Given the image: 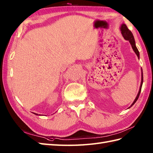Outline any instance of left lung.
Masks as SVG:
<instances>
[{"mask_svg": "<svg viewBox=\"0 0 153 153\" xmlns=\"http://www.w3.org/2000/svg\"><path fill=\"white\" fill-rule=\"evenodd\" d=\"M120 30H121V33L122 35H123L124 39L126 40H128L129 42H130V45L132 47V49L134 51V52L136 53V55L137 56L138 58H140V52H139V51L137 48L136 46H135V39H134V37L133 36V34L130 31V30L128 29V28L127 27L126 25H125L124 23H123V24L121 25L120 27ZM143 71H142L141 69V85H140V90H139V92L137 95L136 97H135V100L134 101L133 103L131 105V106L129 107L130 108L131 106H133L134 104L136 102L137 99L139 98V96H140V93H141V87H142V84H143Z\"/></svg>", "mask_w": 153, "mask_h": 153, "instance_id": "left-lung-1", "label": "left lung"}]
</instances>
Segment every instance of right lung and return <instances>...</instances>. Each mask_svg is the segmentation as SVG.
I'll list each match as a JSON object with an SVG mask.
<instances>
[{"label":"right lung","instance_id":"1","mask_svg":"<svg viewBox=\"0 0 153 153\" xmlns=\"http://www.w3.org/2000/svg\"><path fill=\"white\" fill-rule=\"evenodd\" d=\"M34 114H36V115H38V114H36V113H34ZM40 115V114H39Z\"/></svg>","mask_w":153,"mask_h":153}]
</instances>
